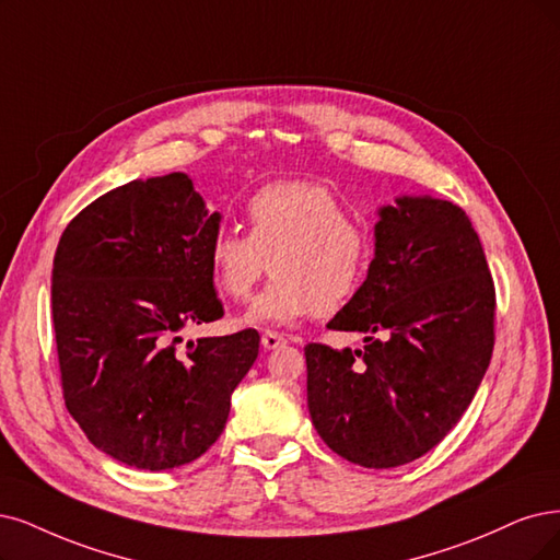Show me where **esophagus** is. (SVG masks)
<instances>
[{
	"label": "esophagus",
	"mask_w": 560,
	"mask_h": 560,
	"mask_svg": "<svg viewBox=\"0 0 560 560\" xmlns=\"http://www.w3.org/2000/svg\"><path fill=\"white\" fill-rule=\"evenodd\" d=\"M260 343L267 350H275V348L285 346V337L279 332H272V329H267V332H262V337H260Z\"/></svg>",
	"instance_id": "34e87169"
}]
</instances>
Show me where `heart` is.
<instances>
[{
  "instance_id": "heart-1",
  "label": "heart",
  "mask_w": 560,
  "mask_h": 560,
  "mask_svg": "<svg viewBox=\"0 0 560 560\" xmlns=\"http://www.w3.org/2000/svg\"><path fill=\"white\" fill-rule=\"evenodd\" d=\"M246 235L219 231L207 262L219 293L244 302L265 277L275 281L248 308V323L291 325L308 314L335 316L353 302L369 275L374 240L346 217L341 200L316 182L260 186L244 202Z\"/></svg>"
}]
</instances>
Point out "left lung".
<instances>
[{
	"mask_svg": "<svg viewBox=\"0 0 560 560\" xmlns=\"http://www.w3.org/2000/svg\"><path fill=\"white\" fill-rule=\"evenodd\" d=\"M376 256L327 323L362 350L308 343L306 401L320 439L364 468L420 459L459 422L493 350L495 291L462 207L418 196L381 207Z\"/></svg>",
	"mask_w": 560,
	"mask_h": 560,
	"instance_id": "1",
	"label": "left lung"
}]
</instances>
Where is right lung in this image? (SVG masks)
<instances>
[{"label": "right lung", "mask_w": 560, "mask_h": 560, "mask_svg": "<svg viewBox=\"0 0 560 560\" xmlns=\"http://www.w3.org/2000/svg\"><path fill=\"white\" fill-rule=\"evenodd\" d=\"M221 214L184 173L133 179L88 205L52 260L61 392L94 447L140 470L198 459L258 358L256 329L182 343L223 316L207 262Z\"/></svg>", "instance_id": "obj_1"}]
</instances>
